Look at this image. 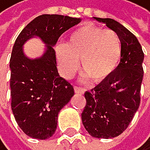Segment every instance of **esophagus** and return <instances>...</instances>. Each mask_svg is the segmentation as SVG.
Returning <instances> with one entry per match:
<instances>
[{
	"label": "esophagus",
	"instance_id": "1",
	"mask_svg": "<svg viewBox=\"0 0 150 150\" xmlns=\"http://www.w3.org/2000/svg\"><path fill=\"white\" fill-rule=\"evenodd\" d=\"M74 91H76V93H80V94H81V93L84 92V89L82 87L76 85V86H74Z\"/></svg>",
	"mask_w": 150,
	"mask_h": 150
}]
</instances>
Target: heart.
I'll return each mask as SVG.
<instances>
[{
    "mask_svg": "<svg viewBox=\"0 0 150 150\" xmlns=\"http://www.w3.org/2000/svg\"><path fill=\"white\" fill-rule=\"evenodd\" d=\"M58 56L68 76L76 73L80 60L81 73L91 82L100 83L117 71L122 59V42L114 30L84 24L71 34Z\"/></svg>",
    "mask_w": 150,
    "mask_h": 150,
    "instance_id": "heart-1",
    "label": "heart"
}]
</instances>
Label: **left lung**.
Listing matches in <instances>:
<instances>
[{
	"label": "left lung",
	"instance_id": "left-lung-1",
	"mask_svg": "<svg viewBox=\"0 0 150 150\" xmlns=\"http://www.w3.org/2000/svg\"><path fill=\"white\" fill-rule=\"evenodd\" d=\"M114 30L122 42V59L117 71L91 91H86V104L81 120L86 131L94 137L112 139L128 128L141 103L144 54L136 36L118 21L99 18Z\"/></svg>",
	"mask_w": 150,
	"mask_h": 150
}]
</instances>
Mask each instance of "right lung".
<instances>
[{
  "label": "right lung",
  "instance_id": "right-lung-1",
  "mask_svg": "<svg viewBox=\"0 0 150 150\" xmlns=\"http://www.w3.org/2000/svg\"><path fill=\"white\" fill-rule=\"evenodd\" d=\"M79 18L60 14H42L28 23L14 42L11 68V98L14 119L28 137L46 139L57 129L58 114L74 94V86L59 76L53 46L62 34L77 24ZM47 45L45 54L30 60L22 45L32 36Z\"/></svg>",
  "mask_w": 150,
  "mask_h": 150
}]
</instances>
